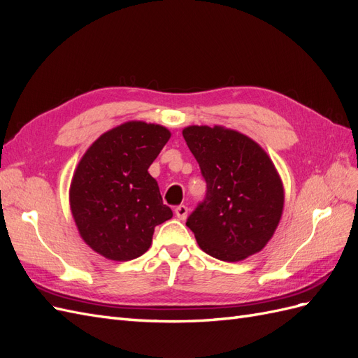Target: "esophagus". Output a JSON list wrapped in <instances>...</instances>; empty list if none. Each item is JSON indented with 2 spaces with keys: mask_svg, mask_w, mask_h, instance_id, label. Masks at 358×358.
I'll return each mask as SVG.
<instances>
[{
  "mask_svg": "<svg viewBox=\"0 0 358 358\" xmlns=\"http://www.w3.org/2000/svg\"><path fill=\"white\" fill-rule=\"evenodd\" d=\"M175 213H176V216H178L180 221H185L187 216H188V208H187L185 204H179L178 208L175 209Z\"/></svg>",
  "mask_w": 358,
  "mask_h": 358,
  "instance_id": "esophagus-1",
  "label": "esophagus"
}]
</instances>
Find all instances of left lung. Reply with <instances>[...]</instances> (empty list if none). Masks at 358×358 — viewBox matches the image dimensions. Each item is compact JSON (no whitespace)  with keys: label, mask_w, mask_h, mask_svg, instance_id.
I'll return each mask as SVG.
<instances>
[{"label":"left lung","mask_w":358,"mask_h":358,"mask_svg":"<svg viewBox=\"0 0 358 358\" xmlns=\"http://www.w3.org/2000/svg\"><path fill=\"white\" fill-rule=\"evenodd\" d=\"M182 134L208 187L187 220L199 246L221 262L262 251L284 209V187L272 159L234 129L191 125Z\"/></svg>","instance_id":"obj_1"}]
</instances>
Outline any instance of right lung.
Instances as JSON below:
<instances>
[{"label":"right lung","mask_w":358,"mask_h":358,"mask_svg":"<svg viewBox=\"0 0 358 358\" xmlns=\"http://www.w3.org/2000/svg\"><path fill=\"white\" fill-rule=\"evenodd\" d=\"M169 138L166 127L129 121L100 136L82 157L70 208L82 239L95 252L113 262L143 255L155 227L173 216L148 171Z\"/></svg>","instance_id":"right-lung-1"}]
</instances>
